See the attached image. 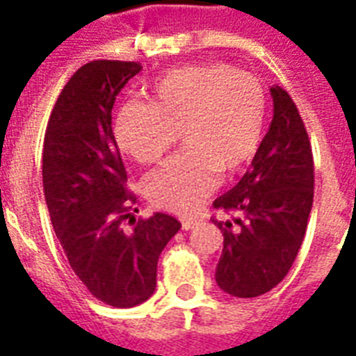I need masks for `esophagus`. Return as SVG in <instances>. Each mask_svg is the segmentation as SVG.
<instances>
[{"mask_svg": "<svg viewBox=\"0 0 356 356\" xmlns=\"http://www.w3.org/2000/svg\"><path fill=\"white\" fill-rule=\"evenodd\" d=\"M181 225H183L184 231H192V229H195L200 225V220H183Z\"/></svg>", "mask_w": 356, "mask_h": 356, "instance_id": "esophagus-1", "label": "esophagus"}]
</instances>
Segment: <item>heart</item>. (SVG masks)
<instances>
[{
    "mask_svg": "<svg viewBox=\"0 0 356 356\" xmlns=\"http://www.w3.org/2000/svg\"><path fill=\"white\" fill-rule=\"evenodd\" d=\"M268 96L254 75L211 63L170 70L151 86V103L120 108L114 134L140 164L159 162L183 138L184 151L149 173L147 200L175 214H194L222 177L245 170L259 153Z\"/></svg>",
    "mask_w": 356,
    "mask_h": 356,
    "instance_id": "1",
    "label": "heart"
}]
</instances>
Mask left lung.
I'll list each match as a JSON object with an SVG mask.
<instances>
[{
    "mask_svg": "<svg viewBox=\"0 0 356 356\" xmlns=\"http://www.w3.org/2000/svg\"><path fill=\"white\" fill-rule=\"evenodd\" d=\"M273 120L240 183L214 201L227 220L216 282L234 298H257L286 277L307 233L314 197V159L296 103L270 88Z\"/></svg>",
    "mask_w": 356,
    "mask_h": 356,
    "instance_id": "left-lung-1",
    "label": "left lung"
}]
</instances>
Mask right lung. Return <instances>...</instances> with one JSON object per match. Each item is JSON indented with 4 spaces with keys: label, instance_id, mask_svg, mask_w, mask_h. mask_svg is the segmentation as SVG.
<instances>
[{
    "label": "right lung",
    "instance_id": "right-lung-1",
    "mask_svg": "<svg viewBox=\"0 0 356 356\" xmlns=\"http://www.w3.org/2000/svg\"><path fill=\"white\" fill-rule=\"evenodd\" d=\"M140 63L92 60L60 92L44 136L42 183L53 229L75 275L103 303L129 309L155 292L156 262L181 223L131 216L136 195L113 133V107ZM123 219L134 223L122 231Z\"/></svg>",
    "mask_w": 356,
    "mask_h": 356
}]
</instances>
